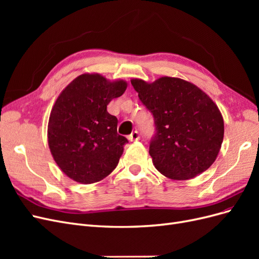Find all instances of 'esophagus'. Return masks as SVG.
<instances>
[{
    "label": "esophagus",
    "instance_id": "1",
    "mask_svg": "<svg viewBox=\"0 0 259 259\" xmlns=\"http://www.w3.org/2000/svg\"><path fill=\"white\" fill-rule=\"evenodd\" d=\"M127 138H128L130 142H135V140H139V138H140V136H139V133H138L137 131L132 132V134H131V135H128V136H127Z\"/></svg>",
    "mask_w": 259,
    "mask_h": 259
}]
</instances>
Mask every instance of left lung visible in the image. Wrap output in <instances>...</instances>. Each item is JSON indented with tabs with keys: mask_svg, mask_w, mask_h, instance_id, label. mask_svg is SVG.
<instances>
[{
	"mask_svg": "<svg viewBox=\"0 0 259 259\" xmlns=\"http://www.w3.org/2000/svg\"><path fill=\"white\" fill-rule=\"evenodd\" d=\"M138 97L153 115L155 135L149 153L154 167L174 180L206 170L224 139V119L217 105L197 85L162 76L152 83L132 79Z\"/></svg>",
	"mask_w": 259,
	"mask_h": 259,
	"instance_id": "1",
	"label": "left lung"
}]
</instances>
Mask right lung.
I'll return each mask as SVG.
<instances>
[{
  "label": "right lung",
  "mask_w": 259,
  "mask_h": 259,
  "mask_svg": "<svg viewBox=\"0 0 259 259\" xmlns=\"http://www.w3.org/2000/svg\"><path fill=\"white\" fill-rule=\"evenodd\" d=\"M126 88L123 80L83 73L55 101L48 126L49 147L59 168L74 182H100L119 163L128 142L117 134V119L107 106Z\"/></svg>",
  "instance_id": "add662e5"
}]
</instances>
